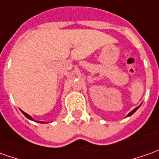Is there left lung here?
Masks as SVG:
<instances>
[{
    "label": "left lung",
    "mask_w": 159,
    "mask_h": 159,
    "mask_svg": "<svg viewBox=\"0 0 159 159\" xmlns=\"http://www.w3.org/2000/svg\"><path fill=\"white\" fill-rule=\"evenodd\" d=\"M139 107H137V108H135V109H134L133 111H130V112H129V114H128V115H127V116H131V115H132V114H133L134 112H135V111H137V110H138V109H139Z\"/></svg>",
    "instance_id": "1"
}]
</instances>
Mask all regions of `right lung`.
I'll list each match as a JSON object with an SVG mask.
<instances>
[{"instance_id": "1", "label": "right lung", "mask_w": 159, "mask_h": 159, "mask_svg": "<svg viewBox=\"0 0 159 159\" xmlns=\"http://www.w3.org/2000/svg\"><path fill=\"white\" fill-rule=\"evenodd\" d=\"M20 111L22 112V114H23V115H24V116H25L26 117H27V118H29V119H30V120H32V121H34V119H33V118H32V117H31V116H30V115H29V114H27V113H25L24 111ZM34 122H36V121H34ZM39 123H42V124H43V122H39Z\"/></svg>"}]
</instances>
